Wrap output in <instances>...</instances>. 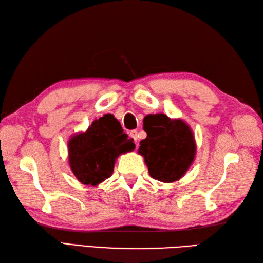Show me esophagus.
<instances>
[{
    "instance_id": "34e87169",
    "label": "esophagus",
    "mask_w": 263,
    "mask_h": 263,
    "mask_svg": "<svg viewBox=\"0 0 263 263\" xmlns=\"http://www.w3.org/2000/svg\"><path fill=\"white\" fill-rule=\"evenodd\" d=\"M130 137L134 140V142L136 143H138V131H136V130H133V131H131L130 132Z\"/></svg>"
}]
</instances>
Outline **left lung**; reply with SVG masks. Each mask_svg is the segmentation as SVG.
Instances as JSON below:
<instances>
[{"mask_svg":"<svg viewBox=\"0 0 263 263\" xmlns=\"http://www.w3.org/2000/svg\"><path fill=\"white\" fill-rule=\"evenodd\" d=\"M140 142L139 153L144 158L150 176L161 182L171 183L182 178L196 157L193 132L183 120L170 119L163 113L154 114Z\"/></svg>","mask_w":263,"mask_h":263,"instance_id":"8db88e82","label":"left lung"}]
</instances>
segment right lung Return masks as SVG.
Masks as SVG:
<instances>
[{
    "label": "right lung",
    "mask_w": 263,
    "mask_h": 263,
    "mask_svg": "<svg viewBox=\"0 0 263 263\" xmlns=\"http://www.w3.org/2000/svg\"><path fill=\"white\" fill-rule=\"evenodd\" d=\"M67 146L74 176L81 183L97 186L112 176L120 154L132 151L136 144L127 139L118 121L106 114L94 121L85 132L73 136Z\"/></svg>",
    "instance_id": "obj_1"
}]
</instances>
